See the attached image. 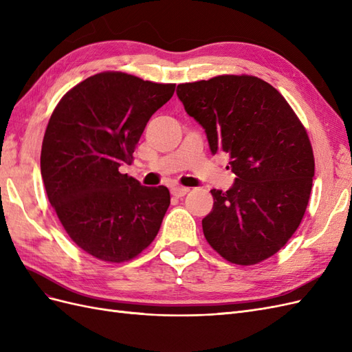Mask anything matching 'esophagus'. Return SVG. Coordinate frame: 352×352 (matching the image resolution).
<instances>
[{
    "label": "esophagus",
    "mask_w": 352,
    "mask_h": 352,
    "mask_svg": "<svg viewBox=\"0 0 352 352\" xmlns=\"http://www.w3.org/2000/svg\"><path fill=\"white\" fill-rule=\"evenodd\" d=\"M170 192H172L173 197H184L189 192V188H185V186H180V185H175L172 186V189H170Z\"/></svg>",
    "instance_id": "1"
}]
</instances>
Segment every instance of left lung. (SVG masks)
Instances as JSON below:
<instances>
[{
	"instance_id": "obj_1",
	"label": "left lung",
	"mask_w": 352,
	"mask_h": 352,
	"mask_svg": "<svg viewBox=\"0 0 352 352\" xmlns=\"http://www.w3.org/2000/svg\"><path fill=\"white\" fill-rule=\"evenodd\" d=\"M186 113L204 127L212 154L226 153L235 184L211 189L202 230L212 250L239 265L272 257L300 226L314 155L305 127L270 83L221 74L177 85Z\"/></svg>"
}]
</instances>
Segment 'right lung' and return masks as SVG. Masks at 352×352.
<instances>
[{
  "mask_svg": "<svg viewBox=\"0 0 352 352\" xmlns=\"http://www.w3.org/2000/svg\"><path fill=\"white\" fill-rule=\"evenodd\" d=\"M175 88L102 72L73 87L50 117L41 151L47 197L70 239L95 258L129 261L157 236L168 189L142 186L119 167L132 163L148 120Z\"/></svg>",
  "mask_w": 352,
  "mask_h": 352,
  "instance_id": "1",
  "label": "right lung"
}]
</instances>
